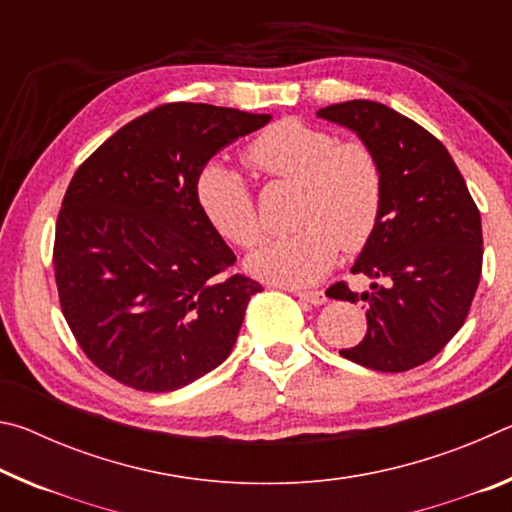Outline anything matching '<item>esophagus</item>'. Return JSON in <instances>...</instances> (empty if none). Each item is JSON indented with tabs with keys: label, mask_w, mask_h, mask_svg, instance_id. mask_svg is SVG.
Segmentation results:
<instances>
[{
	"label": "esophagus",
	"mask_w": 512,
	"mask_h": 512,
	"mask_svg": "<svg viewBox=\"0 0 512 512\" xmlns=\"http://www.w3.org/2000/svg\"><path fill=\"white\" fill-rule=\"evenodd\" d=\"M296 296L302 302H307V305H325V302H327V296L323 291H298Z\"/></svg>",
	"instance_id": "esophagus-1"
}]
</instances>
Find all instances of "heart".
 Masks as SVG:
<instances>
[{
	"instance_id": "1",
	"label": "heart",
	"mask_w": 512,
	"mask_h": 512,
	"mask_svg": "<svg viewBox=\"0 0 512 512\" xmlns=\"http://www.w3.org/2000/svg\"><path fill=\"white\" fill-rule=\"evenodd\" d=\"M248 162L302 189L293 216L300 230L264 241L246 259L255 277L309 287L329 273L339 248L352 253L368 244L384 203V176L366 144L339 142L323 128L282 119L250 144ZM196 201L207 223L235 246L250 248L262 239L253 192L235 169L207 164L198 173Z\"/></svg>"
}]
</instances>
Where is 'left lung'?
Returning <instances> with one entry per match:
<instances>
[{"label": "left lung", "mask_w": 512, "mask_h": 512, "mask_svg": "<svg viewBox=\"0 0 512 512\" xmlns=\"http://www.w3.org/2000/svg\"><path fill=\"white\" fill-rule=\"evenodd\" d=\"M377 155L384 203L377 228L350 268L372 280L329 298L366 302L368 332L341 357L379 372H404L436 354L463 327L483 262L481 214L452 155L429 131L377 101L320 108Z\"/></svg>", "instance_id": "left-lung-1"}]
</instances>
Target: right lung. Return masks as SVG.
<instances>
[{
    "instance_id": "right-lung-1",
    "label": "right lung",
    "mask_w": 512,
    "mask_h": 512,
    "mask_svg": "<svg viewBox=\"0 0 512 512\" xmlns=\"http://www.w3.org/2000/svg\"><path fill=\"white\" fill-rule=\"evenodd\" d=\"M271 115L167 103L103 142L60 207L54 268L63 316L99 370L167 393L230 357L262 284L232 275L235 253L196 201L216 153Z\"/></svg>"
}]
</instances>
